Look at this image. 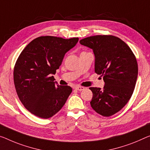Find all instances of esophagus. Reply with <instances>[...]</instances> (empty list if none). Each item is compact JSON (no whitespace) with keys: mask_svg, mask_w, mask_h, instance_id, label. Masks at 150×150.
<instances>
[{"mask_svg":"<svg viewBox=\"0 0 150 150\" xmlns=\"http://www.w3.org/2000/svg\"><path fill=\"white\" fill-rule=\"evenodd\" d=\"M74 89H76V91H83V90L84 89V87H83V86H76Z\"/></svg>","mask_w":150,"mask_h":150,"instance_id":"1","label":"esophagus"}]
</instances>
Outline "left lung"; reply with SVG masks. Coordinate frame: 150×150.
Listing matches in <instances>:
<instances>
[{
  "instance_id": "left-lung-1",
  "label": "left lung",
  "mask_w": 150,
  "mask_h": 150,
  "mask_svg": "<svg viewBox=\"0 0 150 150\" xmlns=\"http://www.w3.org/2000/svg\"><path fill=\"white\" fill-rule=\"evenodd\" d=\"M80 43L93 50L94 71L103 76V88L91 87L93 109L110 117L123 109L132 96L136 84L138 66L130 47L112 35H95L82 39Z\"/></svg>"
}]
</instances>
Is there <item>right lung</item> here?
I'll use <instances>...</instances> for the list:
<instances>
[{
    "label": "right lung",
    "instance_id": "obj_1",
    "mask_svg": "<svg viewBox=\"0 0 150 150\" xmlns=\"http://www.w3.org/2000/svg\"><path fill=\"white\" fill-rule=\"evenodd\" d=\"M78 40L39 37L21 53L14 68V83L21 102L32 114L48 119L66 103L72 89L68 86H59L52 75Z\"/></svg>",
    "mask_w": 150,
    "mask_h": 150
}]
</instances>
